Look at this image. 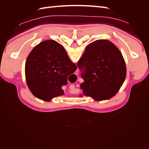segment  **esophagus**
<instances>
[{
  "label": "esophagus",
  "instance_id": "1",
  "mask_svg": "<svg viewBox=\"0 0 149 149\" xmlns=\"http://www.w3.org/2000/svg\"><path fill=\"white\" fill-rule=\"evenodd\" d=\"M77 72H78V71H77Z\"/></svg>",
  "mask_w": 149,
  "mask_h": 149
}]
</instances>
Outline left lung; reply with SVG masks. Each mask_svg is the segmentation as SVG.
Instances as JSON below:
<instances>
[{
    "mask_svg": "<svg viewBox=\"0 0 149 149\" xmlns=\"http://www.w3.org/2000/svg\"><path fill=\"white\" fill-rule=\"evenodd\" d=\"M77 65L83 71L81 76L84 82L80 88L83 95L97 101L114 96L125 79L123 56L115 45L107 40L89 43Z\"/></svg>",
    "mask_w": 149,
    "mask_h": 149,
    "instance_id": "8db88e82",
    "label": "left lung"
}]
</instances>
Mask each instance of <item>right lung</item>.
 Here are the masks:
<instances>
[{"mask_svg": "<svg viewBox=\"0 0 149 149\" xmlns=\"http://www.w3.org/2000/svg\"><path fill=\"white\" fill-rule=\"evenodd\" d=\"M77 66L65 48L55 40H48L35 46L25 62V79L31 93L40 100L49 101L64 94L61 87Z\"/></svg>", "mask_w": 149, "mask_h": 149, "instance_id": "add662e5", "label": "right lung"}]
</instances>
